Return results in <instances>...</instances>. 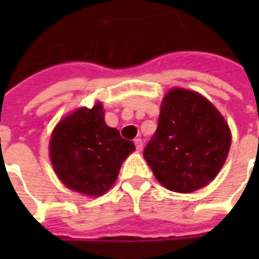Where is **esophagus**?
I'll use <instances>...</instances> for the list:
<instances>
[{"instance_id":"34e87169","label":"esophagus","mask_w":259,"mask_h":259,"mask_svg":"<svg viewBox=\"0 0 259 259\" xmlns=\"http://www.w3.org/2000/svg\"><path fill=\"white\" fill-rule=\"evenodd\" d=\"M134 145H136L137 152H141L142 148H144V144H142L141 138H136V140H134Z\"/></svg>"}]
</instances>
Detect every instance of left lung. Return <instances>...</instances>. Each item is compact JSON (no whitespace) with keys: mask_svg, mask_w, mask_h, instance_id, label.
<instances>
[{"mask_svg":"<svg viewBox=\"0 0 259 259\" xmlns=\"http://www.w3.org/2000/svg\"><path fill=\"white\" fill-rule=\"evenodd\" d=\"M230 146L231 132L217 107L200 94L175 87L162 99L144 158L166 189L189 193L217 177Z\"/></svg>","mask_w":259,"mask_h":259,"instance_id":"left-lung-1","label":"left lung"}]
</instances>
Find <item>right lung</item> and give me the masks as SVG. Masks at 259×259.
Listing matches in <instances>:
<instances>
[{
    "label": "right lung",
    "mask_w": 259,
    "mask_h": 259,
    "mask_svg": "<svg viewBox=\"0 0 259 259\" xmlns=\"http://www.w3.org/2000/svg\"><path fill=\"white\" fill-rule=\"evenodd\" d=\"M134 144L105 122L103 106L80 107L59 122L50 141L51 162L67 188L101 196L115 183Z\"/></svg>",
    "instance_id": "1"
}]
</instances>
